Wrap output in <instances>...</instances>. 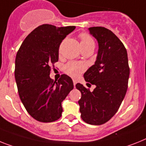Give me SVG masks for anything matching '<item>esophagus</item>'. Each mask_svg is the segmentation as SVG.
<instances>
[{
	"label": "esophagus",
	"instance_id": "esophagus-1",
	"mask_svg": "<svg viewBox=\"0 0 146 146\" xmlns=\"http://www.w3.org/2000/svg\"><path fill=\"white\" fill-rule=\"evenodd\" d=\"M73 85H74V87L76 86V79H73Z\"/></svg>",
	"mask_w": 146,
	"mask_h": 146
}]
</instances>
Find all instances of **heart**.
<instances>
[{
  "mask_svg": "<svg viewBox=\"0 0 146 146\" xmlns=\"http://www.w3.org/2000/svg\"><path fill=\"white\" fill-rule=\"evenodd\" d=\"M79 38H80V44L82 47L94 44L93 39L87 34L82 33L79 35ZM84 70H85L84 64L77 62H69L64 67V71L65 72L66 74L73 78L79 76Z\"/></svg>",
  "mask_w": 146,
  "mask_h": 146,
  "instance_id": "obj_1",
  "label": "heart"
}]
</instances>
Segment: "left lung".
<instances>
[{
    "instance_id": "left-lung-1",
    "label": "left lung",
    "mask_w": 146,
    "mask_h": 146,
    "mask_svg": "<svg viewBox=\"0 0 146 146\" xmlns=\"http://www.w3.org/2000/svg\"><path fill=\"white\" fill-rule=\"evenodd\" d=\"M89 32L97 40L99 49L96 62L84 78L96 88L90 91L80 83L76 87L82 94L78 102L82 119L100 125L118 111L128 89L130 69L127 50L113 32L102 27L89 28Z\"/></svg>"
}]
</instances>
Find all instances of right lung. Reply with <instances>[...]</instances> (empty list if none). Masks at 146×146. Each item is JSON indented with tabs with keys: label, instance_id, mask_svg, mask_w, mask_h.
<instances>
[{
	"label": "right lung",
	"instance_id": "obj_1",
	"mask_svg": "<svg viewBox=\"0 0 146 146\" xmlns=\"http://www.w3.org/2000/svg\"><path fill=\"white\" fill-rule=\"evenodd\" d=\"M76 27L43 24L27 36L17 52L15 77L18 94L29 114L41 122L61 117L62 102L73 89L71 78L63 74L58 82L50 77L51 65L58 62L62 41Z\"/></svg>",
	"mask_w": 146,
	"mask_h": 146
}]
</instances>
